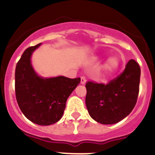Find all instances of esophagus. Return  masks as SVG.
I'll return each instance as SVG.
<instances>
[{
  "label": "esophagus",
  "mask_w": 155,
  "mask_h": 155,
  "mask_svg": "<svg viewBox=\"0 0 155 155\" xmlns=\"http://www.w3.org/2000/svg\"><path fill=\"white\" fill-rule=\"evenodd\" d=\"M86 83V78L85 77L82 76L81 78V84H84Z\"/></svg>",
  "instance_id": "34e87169"
}]
</instances>
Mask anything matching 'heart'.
I'll return each instance as SVG.
<instances>
[{"label":"heart","instance_id":"heart-1","mask_svg":"<svg viewBox=\"0 0 155 155\" xmlns=\"http://www.w3.org/2000/svg\"><path fill=\"white\" fill-rule=\"evenodd\" d=\"M119 66H120V62L116 60V57H111L104 64L103 71L106 74L113 73L118 69Z\"/></svg>","mask_w":155,"mask_h":155}]
</instances>
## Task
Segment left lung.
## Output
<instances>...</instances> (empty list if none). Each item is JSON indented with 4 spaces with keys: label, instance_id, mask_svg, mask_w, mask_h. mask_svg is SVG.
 Returning <instances> with one entry per match:
<instances>
[{
    "label": "left lung",
    "instance_id": "8db88e82",
    "mask_svg": "<svg viewBox=\"0 0 155 155\" xmlns=\"http://www.w3.org/2000/svg\"><path fill=\"white\" fill-rule=\"evenodd\" d=\"M140 68L130 60L125 70L107 84L87 82L85 104L90 116L102 124H114L132 112L139 94Z\"/></svg>",
    "mask_w": 155,
    "mask_h": 155
}]
</instances>
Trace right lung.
<instances>
[{"mask_svg": "<svg viewBox=\"0 0 155 155\" xmlns=\"http://www.w3.org/2000/svg\"><path fill=\"white\" fill-rule=\"evenodd\" d=\"M40 45L26 49L17 63L15 95L19 108L28 120L38 125L49 126L61 120L66 102L81 78L39 77L31 66V57Z\"/></svg>", "mask_w": 155, "mask_h": 155, "instance_id": "1", "label": "right lung"}]
</instances>
